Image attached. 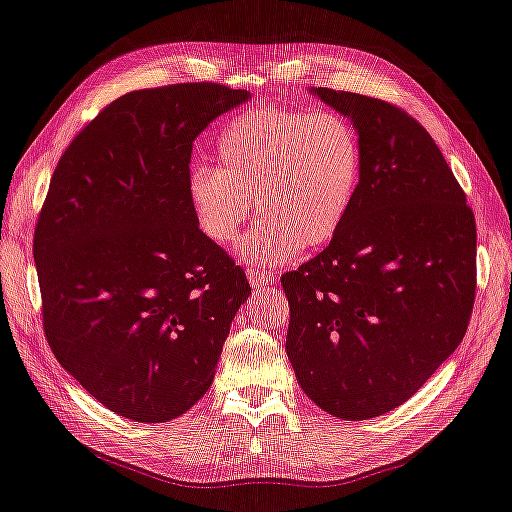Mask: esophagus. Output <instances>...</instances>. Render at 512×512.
I'll return each instance as SVG.
<instances>
[{
  "label": "esophagus",
  "instance_id": "1",
  "mask_svg": "<svg viewBox=\"0 0 512 512\" xmlns=\"http://www.w3.org/2000/svg\"><path fill=\"white\" fill-rule=\"evenodd\" d=\"M247 278H249V282L253 286H268V284H272V276L270 274H265V272L255 270V268L247 270Z\"/></svg>",
  "mask_w": 512,
  "mask_h": 512
}]
</instances>
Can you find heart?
Segmentation results:
<instances>
[{"instance_id":"obj_1","label":"heart","mask_w":512,"mask_h":512,"mask_svg":"<svg viewBox=\"0 0 512 512\" xmlns=\"http://www.w3.org/2000/svg\"><path fill=\"white\" fill-rule=\"evenodd\" d=\"M219 165H196L188 201L198 230L230 247L257 211L265 221L244 238L242 253L278 265L299 249L335 238L358 196L364 154L341 115L263 104L238 115L217 140Z\"/></svg>"}]
</instances>
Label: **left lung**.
Returning a JSON list of instances; mask_svg holds the SVG:
<instances>
[{"mask_svg":"<svg viewBox=\"0 0 512 512\" xmlns=\"http://www.w3.org/2000/svg\"><path fill=\"white\" fill-rule=\"evenodd\" d=\"M364 171L341 232L280 282L286 353L307 397L343 420L381 416L460 345L475 303L473 209L429 131L391 102L328 87Z\"/></svg>","mask_w":512,"mask_h":512,"instance_id":"left-lung-1","label":"left lung"}]
</instances>
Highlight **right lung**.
<instances>
[{"label": "right lung", "instance_id": "add662e5", "mask_svg": "<svg viewBox=\"0 0 512 512\" xmlns=\"http://www.w3.org/2000/svg\"><path fill=\"white\" fill-rule=\"evenodd\" d=\"M244 100L209 81L129 92L54 169L33 238L43 332L58 364L119 416L190 410L251 293L188 201L194 140Z\"/></svg>", "mask_w": 512, "mask_h": 512}]
</instances>
